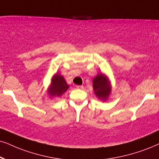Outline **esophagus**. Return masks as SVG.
<instances>
[{"mask_svg":"<svg viewBox=\"0 0 159 159\" xmlns=\"http://www.w3.org/2000/svg\"><path fill=\"white\" fill-rule=\"evenodd\" d=\"M76 88H77V89H84V86L83 85H77L76 86Z\"/></svg>","mask_w":159,"mask_h":159,"instance_id":"esophagus-1","label":"esophagus"}]
</instances>
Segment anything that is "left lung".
I'll list each match as a JSON object with an SVG mask.
<instances>
[{"mask_svg":"<svg viewBox=\"0 0 159 159\" xmlns=\"http://www.w3.org/2000/svg\"><path fill=\"white\" fill-rule=\"evenodd\" d=\"M94 92L98 98L106 100L110 94V86L107 78L103 74H98L93 80Z\"/></svg>","mask_w":159,"mask_h":159,"instance_id":"8db88e82","label":"left lung"}]
</instances>
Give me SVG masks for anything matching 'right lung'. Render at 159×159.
I'll list each match as a JSON object with an SVG mask.
<instances>
[{
    "label": "right lung",
    "instance_id": "add662e5",
    "mask_svg": "<svg viewBox=\"0 0 159 159\" xmlns=\"http://www.w3.org/2000/svg\"><path fill=\"white\" fill-rule=\"evenodd\" d=\"M68 88H69V86L66 83L65 78L61 75L56 74L52 79L51 85L48 90V93L51 96L59 97L67 91Z\"/></svg>",
    "mask_w": 159,
    "mask_h": 159
}]
</instances>
